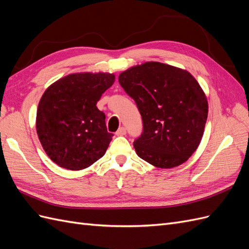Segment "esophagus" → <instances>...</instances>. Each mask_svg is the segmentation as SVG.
<instances>
[{
	"mask_svg": "<svg viewBox=\"0 0 249 249\" xmlns=\"http://www.w3.org/2000/svg\"><path fill=\"white\" fill-rule=\"evenodd\" d=\"M125 133H126L125 127L120 126L119 129L117 130V132H116V135H117V136H124V135H125Z\"/></svg>",
	"mask_w": 249,
	"mask_h": 249,
	"instance_id": "obj_1",
	"label": "esophagus"
}]
</instances>
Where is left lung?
Instances as JSON below:
<instances>
[{
  "label": "left lung",
  "instance_id": "8db88e82",
  "mask_svg": "<svg viewBox=\"0 0 249 249\" xmlns=\"http://www.w3.org/2000/svg\"><path fill=\"white\" fill-rule=\"evenodd\" d=\"M136 103L143 132L134 141L138 157L159 168L186 162L198 147L208 101L190 72L160 62L133 66L118 77Z\"/></svg>",
  "mask_w": 249,
  "mask_h": 249
}]
</instances>
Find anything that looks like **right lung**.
<instances>
[{
    "mask_svg": "<svg viewBox=\"0 0 249 249\" xmlns=\"http://www.w3.org/2000/svg\"><path fill=\"white\" fill-rule=\"evenodd\" d=\"M114 80L109 72L71 73L42 94L36 131L44 152L60 167L84 169L106 153L113 134L96 103Z\"/></svg>",
    "mask_w": 249,
    "mask_h": 249,
    "instance_id": "right-lung-1",
    "label": "right lung"
}]
</instances>
